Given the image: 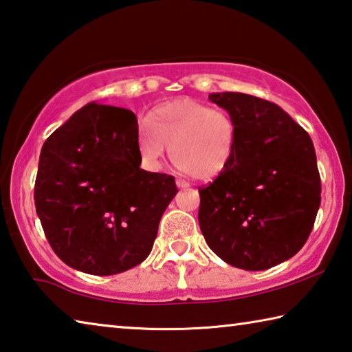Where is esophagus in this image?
<instances>
[{"label":"esophagus","mask_w":352,"mask_h":352,"mask_svg":"<svg viewBox=\"0 0 352 352\" xmlns=\"http://www.w3.org/2000/svg\"><path fill=\"white\" fill-rule=\"evenodd\" d=\"M175 183H177V186H178V188H182V189H184V188H189V186H190V184H189L186 180H183V178H177Z\"/></svg>","instance_id":"esophagus-1"}]
</instances>
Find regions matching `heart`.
<instances>
[{
	"label": "heart",
	"instance_id": "obj_1",
	"mask_svg": "<svg viewBox=\"0 0 352 352\" xmlns=\"http://www.w3.org/2000/svg\"><path fill=\"white\" fill-rule=\"evenodd\" d=\"M236 138L237 126L228 111L182 98L147 113L138 148L142 160L157 169L170 147L178 168L197 180H211L230 166Z\"/></svg>",
	"mask_w": 352,
	"mask_h": 352
}]
</instances>
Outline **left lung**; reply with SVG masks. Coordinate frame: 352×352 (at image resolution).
I'll return each instance as SVG.
<instances>
[{
    "mask_svg": "<svg viewBox=\"0 0 352 352\" xmlns=\"http://www.w3.org/2000/svg\"><path fill=\"white\" fill-rule=\"evenodd\" d=\"M210 100L234 118L237 138L228 168L199 188V223L214 253L258 272L290 259L305 245L321 201L311 136L281 107L243 93Z\"/></svg>",
    "mask_w": 352,
    "mask_h": 352,
    "instance_id": "8db88e82",
    "label": "left lung"
}]
</instances>
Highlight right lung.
Returning <instances> with one entry per match:
<instances>
[{
    "instance_id": "1",
    "label": "right lung",
    "mask_w": 352,
    "mask_h": 352,
    "mask_svg": "<svg viewBox=\"0 0 352 352\" xmlns=\"http://www.w3.org/2000/svg\"><path fill=\"white\" fill-rule=\"evenodd\" d=\"M133 111L90 102L41 147L35 210L65 264L109 276L141 264L178 189L175 178L140 168Z\"/></svg>"
}]
</instances>
